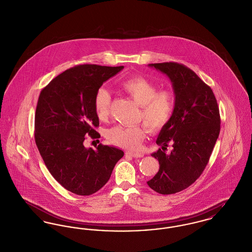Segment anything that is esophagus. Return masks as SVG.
I'll list each match as a JSON object with an SVG mask.
<instances>
[{"mask_svg": "<svg viewBox=\"0 0 252 252\" xmlns=\"http://www.w3.org/2000/svg\"><path fill=\"white\" fill-rule=\"evenodd\" d=\"M126 156H130L133 158H141V157H143V154L140 152H127Z\"/></svg>", "mask_w": 252, "mask_h": 252, "instance_id": "34e87169", "label": "esophagus"}]
</instances>
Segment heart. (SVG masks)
Masks as SVG:
<instances>
[{"mask_svg": "<svg viewBox=\"0 0 252 252\" xmlns=\"http://www.w3.org/2000/svg\"><path fill=\"white\" fill-rule=\"evenodd\" d=\"M120 86L139 105V118L143 119L149 129L158 130L170 120L175 106L174 96L170 91H158L156 85L141 76L125 79ZM94 104L98 118H107L111 105L110 92L105 88L98 89ZM144 135L145 130L140 125H117L110 128L106 133L110 142L129 150L137 149Z\"/></svg>", "mask_w": 252, "mask_h": 252, "instance_id": "obj_1", "label": "heart"}]
</instances>
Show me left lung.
<instances>
[{"mask_svg": "<svg viewBox=\"0 0 252 252\" xmlns=\"http://www.w3.org/2000/svg\"><path fill=\"white\" fill-rule=\"evenodd\" d=\"M148 66L170 79L175 106L156 140L162 150L151 156L158 158L159 169L147 185L159 194H174L195 183L208 163L220 128L218 103L211 88L184 65L167 62ZM168 143L173 147L170 154L164 152Z\"/></svg>", "mask_w": 252, "mask_h": 252, "instance_id": "obj_1", "label": "left lung"}]
</instances>
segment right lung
Instances as JSON below:
<instances>
[{"instance_id":"obj_1","label":"right lung","mask_w":252,"mask_h":252,"mask_svg":"<svg viewBox=\"0 0 252 252\" xmlns=\"http://www.w3.org/2000/svg\"><path fill=\"white\" fill-rule=\"evenodd\" d=\"M120 67L80 65L53 78L39 96L35 113V142L52 177L81 196L97 192L109 181L124 156L115 146H84L85 135L98 138L94 96Z\"/></svg>"}]
</instances>
